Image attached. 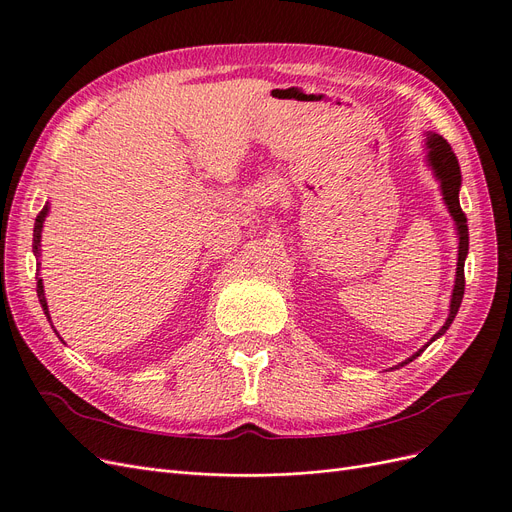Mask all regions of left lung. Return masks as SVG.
I'll return each instance as SVG.
<instances>
[{
  "instance_id": "obj_1",
  "label": "left lung",
  "mask_w": 512,
  "mask_h": 512,
  "mask_svg": "<svg viewBox=\"0 0 512 512\" xmlns=\"http://www.w3.org/2000/svg\"><path fill=\"white\" fill-rule=\"evenodd\" d=\"M426 137H428V139H426V145H428V162H430V166H432V170H434V175H437L439 181H441L443 200H445V204H447V208H449V213H451L453 221H456V225H458V236H460L458 272H456V287H453V295H451V308H449V316H447V320H445L443 329L430 339V342H434V339L441 337V335L449 329V325L453 323V318H456L458 308H460V304H462L464 285H466V280H464V259H466V253H468V223H466V215H464V211H462L460 198H458L460 185H462V173H460L458 158H456V154H453L451 145H449L441 135H434V132H428ZM424 350H426V346H424L420 352H415L411 358H407L405 363H401V367L407 365V363H411L413 358L420 356Z\"/></svg>"
}]
</instances>
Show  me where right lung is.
I'll use <instances>...</instances> for the list:
<instances>
[{
    "mask_svg": "<svg viewBox=\"0 0 512 512\" xmlns=\"http://www.w3.org/2000/svg\"><path fill=\"white\" fill-rule=\"evenodd\" d=\"M48 215V206H44L40 215H37L35 219V225H33V253L35 257H40V238H42V227H44V219ZM37 297H40V304L44 308V314L48 316L50 320V314H48V304H46V297H44V285H42V278H37Z\"/></svg>",
    "mask_w": 512,
    "mask_h": 512,
    "instance_id": "obj_1",
    "label": "right lung"
}]
</instances>
